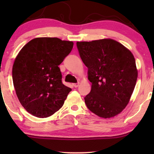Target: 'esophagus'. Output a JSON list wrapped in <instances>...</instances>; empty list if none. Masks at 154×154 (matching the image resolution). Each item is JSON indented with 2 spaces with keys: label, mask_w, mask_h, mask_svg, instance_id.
Here are the masks:
<instances>
[{
  "label": "esophagus",
  "mask_w": 154,
  "mask_h": 154,
  "mask_svg": "<svg viewBox=\"0 0 154 154\" xmlns=\"http://www.w3.org/2000/svg\"><path fill=\"white\" fill-rule=\"evenodd\" d=\"M79 82H77V83H74L73 86H74V87H75V88H77V87H78V86H79Z\"/></svg>",
  "instance_id": "34e87169"
}]
</instances>
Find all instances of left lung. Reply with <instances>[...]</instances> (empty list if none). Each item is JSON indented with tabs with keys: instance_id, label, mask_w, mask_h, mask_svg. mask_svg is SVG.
<instances>
[{
	"instance_id": "8db88e82",
	"label": "left lung",
	"mask_w": 154,
	"mask_h": 154,
	"mask_svg": "<svg viewBox=\"0 0 154 154\" xmlns=\"http://www.w3.org/2000/svg\"><path fill=\"white\" fill-rule=\"evenodd\" d=\"M77 47L92 84L85 97L88 109L106 119L119 114L130 101L137 81L133 55L112 39L77 42Z\"/></svg>"
}]
</instances>
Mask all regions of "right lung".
<instances>
[{"mask_svg":"<svg viewBox=\"0 0 154 154\" xmlns=\"http://www.w3.org/2000/svg\"><path fill=\"white\" fill-rule=\"evenodd\" d=\"M73 42L57 38H37L22 48L12 69L19 100L32 115L45 118L59 111L72 91L62 83L59 65Z\"/></svg>","mask_w":154,"mask_h":154,"instance_id":"right-lung-1","label":"right lung"}]
</instances>
